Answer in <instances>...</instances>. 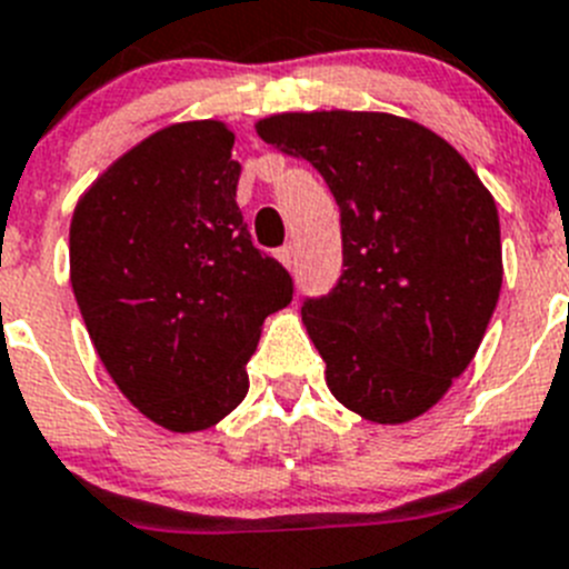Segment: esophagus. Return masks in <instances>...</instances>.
Returning <instances> with one entry per match:
<instances>
[{
  "label": "esophagus",
  "mask_w": 569,
  "mask_h": 569,
  "mask_svg": "<svg viewBox=\"0 0 569 569\" xmlns=\"http://www.w3.org/2000/svg\"><path fill=\"white\" fill-rule=\"evenodd\" d=\"M278 260L286 269H291V263H295V249H291V246H283V249L278 251Z\"/></svg>",
  "instance_id": "obj_1"
}]
</instances>
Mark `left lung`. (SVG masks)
<instances>
[{"instance_id":"1","label":"left lung","mask_w":569,"mask_h":569,"mask_svg":"<svg viewBox=\"0 0 569 569\" xmlns=\"http://www.w3.org/2000/svg\"><path fill=\"white\" fill-rule=\"evenodd\" d=\"M257 134L312 162L340 209L343 274L306 300L326 387L372 423H407L469 367L501 295V226L467 160L383 111H286Z\"/></svg>"}]
</instances>
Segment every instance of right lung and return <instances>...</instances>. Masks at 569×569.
Returning <instances> with one entry per match:
<instances>
[{"label": "right lung", "mask_w": 569, "mask_h": 569, "mask_svg": "<svg viewBox=\"0 0 569 569\" xmlns=\"http://www.w3.org/2000/svg\"><path fill=\"white\" fill-rule=\"evenodd\" d=\"M220 120L174 122L113 160L71 217V286L102 367L148 421L220 423L249 392L289 271L254 249Z\"/></svg>", "instance_id": "1"}]
</instances>
